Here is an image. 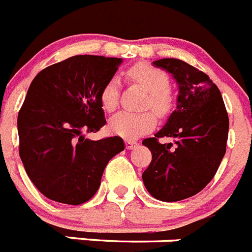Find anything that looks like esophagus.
I'll return each instance as SVG.
<instances>
[{"mask_svg": "<svg viewBox=\"0 0 252 252\" xmlns=\"http://www.w3.org/2000/svg\"><path fill=\"white\" fill-rule=\"evenodd\" d=\"M125 144H126V148H127V149H134V148L137 145L136 141L134 140H126L125 141Z\"/></svg>", "mask_w": 252, "mask_h": 252, "instance_id": "1", "label": "esophagus"}]
</instances>
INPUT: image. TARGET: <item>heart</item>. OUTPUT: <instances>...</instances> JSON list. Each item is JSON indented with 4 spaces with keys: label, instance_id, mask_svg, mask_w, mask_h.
<instances>
[{
    "label": "heart",
    "instance_id": "1",
    "mask_svg": "<svg viewBox=\"0 0 252 252\" xmlns=\"http://www.w3.org/2000/svg\"><path fill=\"white\" fill-rule=\"evenodd\" d=\"M127 77L149 92L148 107H152L158 115H165L171 108V95L168 93L169 77L164 71L148 63H137L127 71ZM120 95V79L112 76L100 90V103L105 111H113L117 107ZM157 118L152 112L131 113L120 112L109 120L108 127L112 134L124 139H137L154 128Z\"/></svg>",
    "mask_w": 252,
    "mask_h": 252
}]
</instances>
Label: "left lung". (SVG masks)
<instances>
[{"label":"left lung","instance_id":"obj_1","mask_svg":"<svg viewBox=\"0 0 252 252\" xmlns=\"http://www.w3.org/2000/svg\"><path fill=\"white\" fill-rule=\"evenodd\" d=\"M178 85L177 107L165 125L143 141L152 152V163L143 173V182L153 197L180 201L196 195L212 181L225 154L229 121L218 87L209 76L177 59L154 61ZM173 137L160 144L158 137Z\"/></svg>","mask_w":252,"mask_h":252}]
</instances>
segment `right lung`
Returning <instances> with one entry per match:
<instances>
[{"mask_svg": "<svg viewBox=\"0 0 252 252\" xmlns=\"http://www.w3.org/2000/svg\"><path fill=\"white\" fill-rule=\"evenodd\" d=\"M122 59L74 56L34 77L18 116L21 162L40 192L79 205L94 196L105 165L125 149L121 137L90 140L105 125L100 90Z\"/></svg>", "mask_w": 252, "mask_h": 252, "instance_id": "add662e5", "label": "right lung"}]
</instances>
